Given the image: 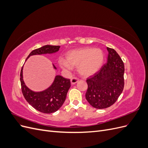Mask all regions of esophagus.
<instances>
[{"instance_id":"obj_1","label":"esophagus","mask_w":148,"mask_h":148,"mask_svg":"<svg viewBox=\"0 0 148 148\" xmlns=\"http://www.w3.org/2000/svg\"><path fill=\"white\" fill-rule=\"evenodd\" d=\"M79 81V79L77 77H73L71 79V83L72 84H74L75 83H77Z\"/></svg>"}]
</instances>
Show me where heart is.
<instances>
[{
    "label": "heart",
    "instance_id": "obj_1",
    "mask_svg": "<svg viewBox=\"0 0 148 148\" xmlns=\"http://www.w3.org/2000/svg\"><path fill=\"white\" fill-rule=\"evenodd\" d=\"M104 60V53L100 49L79 48L69 51L66 53V60H59L62 69L70 70L73 66H78L80 74L90 76L99 70Z\"/></svg>",
    "mask_w": 148,
    "mask_h": 148
}]
</instances>
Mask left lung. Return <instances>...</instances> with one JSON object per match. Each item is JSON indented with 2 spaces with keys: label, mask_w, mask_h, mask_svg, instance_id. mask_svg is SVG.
Returning a JSON list of instances; mask_svg holds the SVG:
<instances>
[{
  "label": "left lung",
  "mask_w": 148,
  "mask_h": 148,
  "mask_svg": "<svg viewBox=\"0 0 148 148\" xmlns=\"http://www.w3.org/2000/svg\"><path fill=\"white\" fill-rule=\"evenodd\" d=\"M107 62L86 79V99L96 109L107 108L117 101L124 88V64L114 49L107 47Z\"/></svg>",
  "instance_id": "1"
}]
</instances>
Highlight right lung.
<instances>
[{
    "label": "right lung",
    "mask_w": 148,
    "mask_h": 148,
    "mask_svg": "<svg viewBox=\"0 0 148 148\" xmlns=\"http://www.w3.org/2000/svg\"><path fill=\"white\" fill-rule=\"evenodd\" d=\"M59 46H44L33 50L26 60L31 56L56 52L59 50ZM53 67L56 69L54 65ZM20 82L21 91L26 101L35 109L45 114L55 112L60 108L65 101L67 92L71 86L70 79L57 75L52 84L46 90L42 92H33L26 86L23 82V66L20 72Z\"/></svg>",
    "instance_id": "right-lung-1"
}]
</instances>
